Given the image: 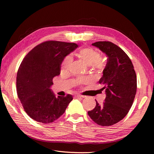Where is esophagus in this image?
Instances as JSON below:
<instances>
[{
  "instance_id": "obj_1",
  "label": "esophagus",
  "mask_w": 154,
  "mask_h": 154,
  "mask_svg": "<svg viewBox=\"0 0 154 154\" xmlns=\"http://www.w3.org/2000/svg\"><path fill=\"white\" fill-rule=\"evenodd\" d=\"M75 97H85V96H83V95H81V94H77V95H75Z\"/></svg>"
}]
</instances>
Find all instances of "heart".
Returning <instances> with one entry per match:
<instances>
[{
	"label": "heart",
	"instance_id": "heart-1",
	"mask_svg": "<svg viewBox=\"0 0 154 154\" xmlns=\"http://www.w3.org/2000/svg\"><path fill=\"white\" fill-rule=\"evenodd\" d=\"M78 55L83 62L88 66H92V67L97 72H100L103 69V62L101 58L100 54L97 51L90 47H85L79 49ZM73 61L71 56H67L64 58L61 65V71L63 73H67L71 67ZM89 81V78H81L76 81V83H82Z\"/></svg>",
	"mask_w": 154,
	"mask_h": 154
}]
</instances>
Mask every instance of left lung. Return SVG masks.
Listing matches in <instances>:
<instances>
[{
  "instance_id": "left-lung-1",
  "label": "left lung",
  "mask_w": 154,
  "mask_h": 154,
  "mask_svg": "<svg viewBox=\"0 0 154 154\" xmlns=\"http://www.w3.org/2000/svg\"><path fill=\"white\" fill-rule=\"evenodd\" d=\"M92 45L108 58L99 81L104 85L106 97L102 105L96 100L95 108L88 115L97 125L108 127L122 120L131 108L137 91L136 74L130 58L117 45L100 41Z\"/></svg>"
}]
</instances>
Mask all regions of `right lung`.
I'll return each mask as SVG.
<instances>
[{
	"label": "right lung",
	"mask_w": 154,
	"mask_h": 154,
	"mask_svg": "<svg viewBox=\"0 0 154 154\" xmlns=\"http://www.w3.org/2000/svg\"><path fill=\"white\" fill-rule=\"evenodd\" d=\"M78 47L75 43L49 40L36 45L23 59L17 75V95L27 114L36 122H54L72 100L71 94L56 97L50 87L60 74L64 58Z\"/></svg>",
	"instance_id": "right-lung-1"
}]
</instances>
